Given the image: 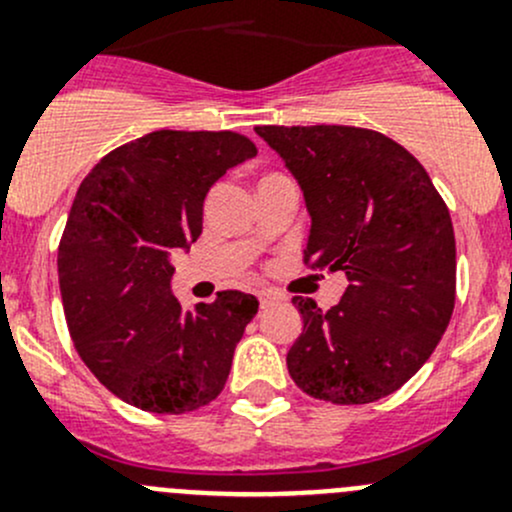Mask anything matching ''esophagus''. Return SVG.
<instances>
[{
  "label": "esophagus",
  "mask_w": 512,
  "mask_h": 512,
  "mask_svg": "<svg viewBox=\"0 0 512 512\" xmlns=\"http://www.w3.org/2000/svg\"><path fill=\"white\" fill-rule=\"evenodd\" d=\"M257 299H260V307L265 309V307H270L272 302H275L277 294H272V292H260V294H257Z\"/></svg>",
  "instance_id": "34e87169"
}]
</instances>
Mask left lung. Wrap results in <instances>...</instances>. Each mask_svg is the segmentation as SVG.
Segmentation results:
<instances>
[{
  "label": "left lung",
  "instance_id": "1",
  "mask_svg": "<svg viewBox=\"0 0 512 512\" xmlns=\"http://www.w3.org/2000/svg\"><path fill=\"white\" fill-rule=\"evenodd\" d=\"M302 185L312 215L304 265L347 272L337 307L294 297L304 329L294 384L339 406L394 394L426 364L456 304L451 213L423 165L356 126H257Z\"/></svg>",
  "mask_w": 512,
  "mask_h": 512
}]
</instances>
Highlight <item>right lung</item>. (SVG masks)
Listing matches in <instances>:
<instances>
[{"label":"right lung","instance_id":"right-lung-1","mask_svg":"<svg viewBox=\"0 0 512 512\" xmlns=\"http://www.w3.org/2000/svg\"><path fill=\"white\" fill-rule=\"evenodd\" d=\"M252 156L255 143L235 131H153L79 185L59 242L66 324L91 374L136 409L185 414L223 391L260 302L223 289L188 312L170 277L203 232L208 190Z\"/></svg>","mask_w":512,"mask_h":512}]
</instances>
